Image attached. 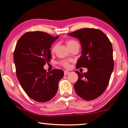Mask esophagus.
I'll list each match as a JSON object with an SVG mask.
<instances>
[{
	"mask_svg": "<svg viewBox=\"0 0 128 128\" xmlns=\"http://www.w3.org/2000/svg\"><path fill=\"white\" fill-rule=\"evenodd\" d=\"M64 75L65 76H66L67 74H69V71H67V70H65L64 72Z\"/></svg>",
	"mask_w": 128,
	"mask_h": 128,
	"instance_id": "esophagus-1",
	"label": "esophagus"
}]
</instances>
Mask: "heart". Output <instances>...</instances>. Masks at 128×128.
I'll return each mask as SVG.
<instances>
[{"mask_svg":"<svg viewBox=\"0 0 128 128\" xmlns=\"http://www.w3.org/2000/svg\"><path fill=\"white\" fill-rule=\"evenodd\" d=\"M74 42H76L74 40H72L67 41L66 42L67 46H69V45L72 44V43H73ZM55 47H56V46H54L52 48V50H51L52 52H54V51H55ZM60 65H62V66L65 67V68H68V67L69 66V62L68 60H62V61L60 62Z\"/></svg>","mask_w":128,"mask_h":128,"instance_id":"heart-1","label":"heart"}]
</instances>
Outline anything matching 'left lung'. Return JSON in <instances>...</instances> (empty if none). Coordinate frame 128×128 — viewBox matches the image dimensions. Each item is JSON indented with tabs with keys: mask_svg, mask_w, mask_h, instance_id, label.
Here are the masks:
<instances>
[{
	"mask_svg": "<svg viewBox=\"0 0 128 128\" xmlns=\"http://www.w3.org/2000/svg\"><path fill=\"white\" fill-rule=\"evenodd\" d=\"M68 35L78 39L82 46L76 68H88L86 73L75 71L78 76L74 85L76 92L86 100H94L106 90L114 70L112 44L103 32L94 28L81 29Z\"/></svg>",
	"mask_w": 128,
	"mask_h": 128,
	"instance_id": "obj_1",
	"label": "left lung"
}]
</instances>
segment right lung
<instances>
[{"label":"right lung","mask_w":128,"mask_h":128,"mask_svg":"<svg viewBox=\"0 0 128 128\" xmlns=\"http://www.w3.org/2000/svg\"><path fill=\"white\" fill-rule=\"evenodd\" d=\"M58 38L42 32H29L21 36L15 47L14 60L17 79L28 96L38 102L54 98L64 76L61 69L47 72L43 68L50 62V48Z\"/></svg>","instance_id":"1"}]
</instances>
